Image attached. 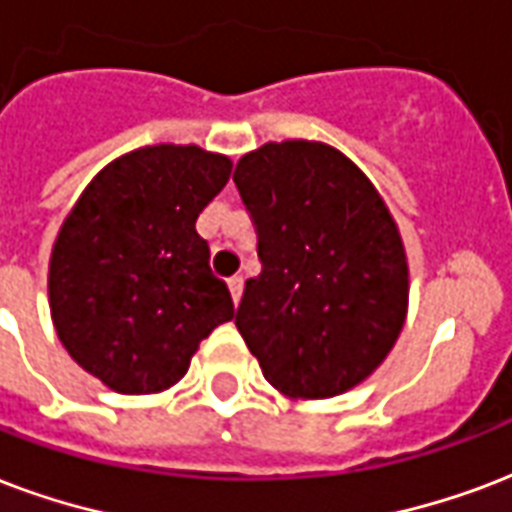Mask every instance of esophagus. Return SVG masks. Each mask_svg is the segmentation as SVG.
Wrapping results in <instances>:
<instances>
[{"label": "esophagus", "instance_id": "34e87169", "mask_svg": "<svg viewBox=\"0 0 512 512\" xmlns=\"http://www.w3.org/2000/svg\"><path fill=\"white\" fill-rule=\"evenodd\" d=\"M228 290H230V298H233V303L239 306L241 292H244V279H241V276H230V279H228Z\"/></svg>", "mask_w": 512, "mask_h": 512}]
</instances>
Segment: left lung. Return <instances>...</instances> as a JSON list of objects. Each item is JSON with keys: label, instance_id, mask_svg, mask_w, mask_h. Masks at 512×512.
Here are the masks:
<instances>
[{"label": "left lung", "instance_id": "8db88e82", "mask_svg": "<svg viewBox=\"0 0 512 512\" xmlns=\"http://www.w3.org/2000/svg\"><path fill=\"white\" fill-rule=\"evenodd\" d=\"M257 225L263 271L236 327L265 381L290 400H327L373 376L408 314V257L365 171L325 142L284 139L233 171Z\"/></svg>", "mask_w": 512, "mask_h": 512}]
</instances>
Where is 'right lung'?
<instances>
[{
  "mask_svg": "<svg viewBox=\"0 0 512 512\" xmlns=\"http://www.w3.org/2000/svg\"><path fill=\"white\" fill-rule=\"evenodd\" d=\"M228 155L150 144L88 182L53 241L50 317L85 373L120 395H158L198 343L233 319L195 220L230 177Z\"/></svg>",
  "mask_w": 512,
  "mask_h": 512,
  "instance_id": "1",
  "label": "right lung"
}]
</instances>
